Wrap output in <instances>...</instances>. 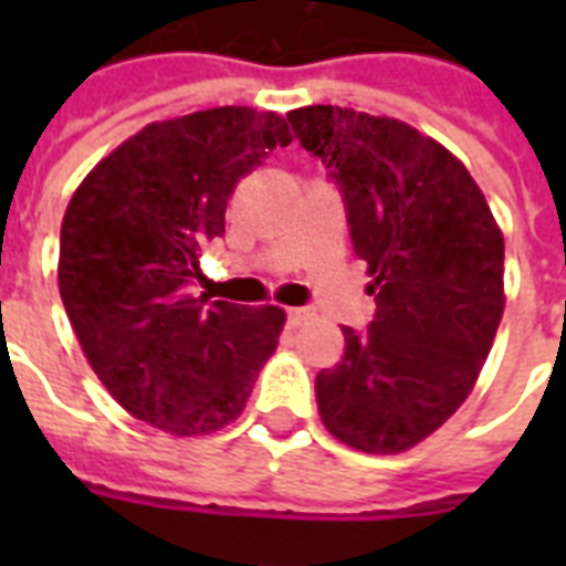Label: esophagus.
<instances>
[{"mask_svg": "<svg viewBox=\"0 0 566 566\" xmlns=\"http://www.w3.org/2000/svg\"><path fill=\"white\" fill-rule=\"evenodd\" d=\"M314 317H317V314H314V308H308V305H300V308H287V323H291L293 328L305 326V323H311Z\"/></svg>", "mask_w": 566, "mask_h": 566, "instance_id": "esophagus-1", "label": "esophagus"}]
</instances>
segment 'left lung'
<instances>
[{
  "mask_svg": "<svg viewBox=\"0 0 566 566\" xmlns=\"http://www.w3.org/2000/svg\"><path fill=\"white\" fill-rule=\"evenodd\" d=\"M287 123L326 164L376 296L370 326H344V358L317 376L319 417L361 452H405L473 390L505 308V243L464 164L417 128L332 105Z\"/></svg>",
  "mask_w": 566,
  "mask_h": 566,
  "instance_id": "left-lung-1",
  "label": "left lung"
}]
</instances>
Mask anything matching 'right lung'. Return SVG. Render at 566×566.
<instances>
[{"mask_svg": "<svg viewBox=\"0 0 566 566\" xmlns=\"http://www.w3.org/2000/svg\"><path fill=\"white\" fill-rule=\"evenodd\" d=\"M291 144L273 111L153 123L82 181L61 222L57 287L93 373L137 420L179 438L238 420L284 326L275 305L188 287L238 181Z\"/></svg>", "mask_w": 566, "mask_h": 566, "instance_id": "right-lung-1", "label": "right lung"}]
</instances>
